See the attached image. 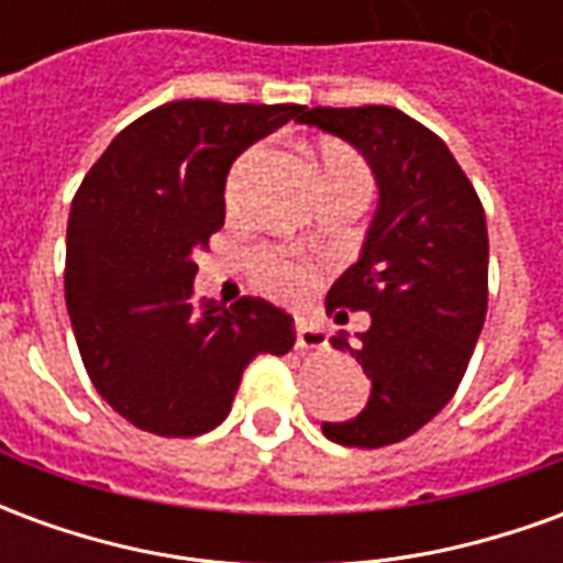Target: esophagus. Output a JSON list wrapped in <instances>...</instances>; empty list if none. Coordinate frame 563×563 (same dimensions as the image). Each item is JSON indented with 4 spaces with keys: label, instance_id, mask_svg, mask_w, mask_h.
<instances>
[{
    "label": "esophagus",
    "instance_id": "obj_1",
    "mask_svg": "<svg viewBox=\"0 0 563 563\" xmlns=\"http://www.w3.org/2000/svg\"><path fill=\"white\" fill-rule=\"evenodd\" d=\"M295 343L301 350H319V346H325V331L310 319H295Z\"/></svg>",
    "mask_w": 563,
    "mask_h": 563
}]
</instances>
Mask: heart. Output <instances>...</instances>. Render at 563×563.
Returning a JSON list of instances; mask_svg holds the SVG:
<instances>
[{
	"label": "heart",
	"mask_w": 563,
	"mask_h": 563,
	"mask_svg": "<svg viewBox=\"0 0 563 563\" xmlns=\"http://www.w3.org/2000/svg\"><path fill=\"white\" fill-rule=\"evenodd\" d=\"M319 165H322V174H325V177H338V174H358V177H367L362 159L355 156L353 150L341 147V144H325L322 153H319ZM241 174H244V165L234 168L232 180H229V196L238 192ZM258 280H262V286L274 295H298L307 286V271L301 268V265L289 262V258L262 256L258 258Z\"/></svg>",
	"instance_id": "1"
}]
</instances>
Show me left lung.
Segmentation results:
<instances>
[{"label":"left lung","instance_id":"8db88e82","mask_svg":"<svg viewBox=\"0 0 563 563\" xmlns=\"http://www.w3.org/2000/svg\"><path fill=\"white\" fill-rule=\"evenodd\" d=\"M298 123L346 141L371 165L377 210L362 253L325 295L334 322L371 325L331 343L371 379L365 410L322 422L341 446L379 449L416 434L459 389L488 307V229L476 189L431 129L398 108H310Z\"/></svg>","mask_w":563,"mask_h":563}]
</instances>
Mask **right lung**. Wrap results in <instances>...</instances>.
Listing matches in <instances>:
<instances>
[{"label": "right lung", "instance_id": "1", "mask_svg": "<svg viewBox=\"0 0 563 563\" xmlns=\"http://www.w3.org/2000/svg\"><path fill=\"white\" fill-rule=\"evenodd\" d=\"M301 104H159L117 135L71 201L66 307L92 386L126 422L198 437L229 416L244 367L292 350L265 298L196 301V253L225 222L232 162Z\"/></svg>", "mask_w": 563, "mask_h": 563}]
</instances>
